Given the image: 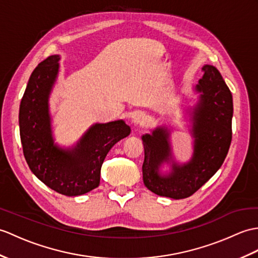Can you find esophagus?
<instances>
[{
	"label": "esophagus",
	"instance_id": "34e87169",
	"mask_svg": "<svg viewBox=\"0 0 258 258\" xmlns=\"http://www.w3.org/2000/svg\"><path fill=\"white\" fill-rule=\"evenodd\" d=\"M146 121V115L145 113H136V114L134 115L133 117V122L135 124H144Z\"/></svg>",
	"mask_w": 258,
	"mask_h": 258
}]
</instances>
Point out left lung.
<instances>
[{"instance_id":"left-lung-1","label":"left lung","mask_w":258,"mask_h":258,"mask_svg":"<svg viewBox=\"0 0 258 258\" xmlns=\"http://www.w3.org/2000/svg\"><path fill=\"white\" fill-rule=\"evenodd\" d=\"M203 77L196 86L201 92L192 112L195 152L190 163H172L168 176L159 175V166L171 159L169 131L159 127L143 136L145 158L143 180L146 187L161 197L184 199L192 196L222 166L232 141L233 99L219 70L203 66Z\"/></svg>"}]
</instances>
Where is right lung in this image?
<instances>
[{
	"label": "right lung",
	"mask_w": 258,
	"mask_h": 258,
	"mask_svg": "<svg viewBox=\"0 0 258 258\" xmlns=\"http://www.w3.org/2000/svg\"><path fill=\"white\" fill-rule=\"evenodd\" d=\"M58 55L38 63L29 78L20 105L23 153L34 175L63 196L85 195L100 183L101 167L114 144L131 133L124 121L95 124L73 149L53 144L48 98L59 69Z\"/></svg>",
	"instance_id": "obj_1"
}]
</instances>
